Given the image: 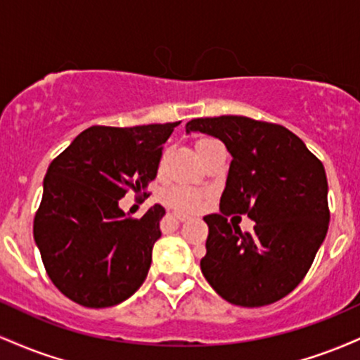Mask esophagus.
Segmentation results:
<instances>
[{
  "label": "esophagus",
  "instance_id": "34e87169",
  "mask_svg": "<svg viewBox=\"0 0 360 360\" xmlns=\"http://www.w3.org/2000/svg\"><path fill=\"white\" fill-rule=\"evenodd\" d=\"M172 214H174L176 220H179V221H188L189 218H191V217H189V214H186V213H179V212H174Z\"/></svg>",
  "mask_w": 360,
  "mask_h": 360
}]
</instances>
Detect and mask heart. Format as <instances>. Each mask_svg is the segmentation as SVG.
Here are the masks:
<instances>
[{
  "instance_id": "obj_1",
  "label": "heart",
  "mask_w": 360,
  "mask_h": 360,
  "mask_svg": "<svg viewBox=\"0 0 360 360\" xmlns=\"http://www.w3.org/2000/svg\"><path fill=\"white\" fill-rule=\"evenodd\" d=\"M206 142H212V139L198 140L196 150L201 146H205ZM160 200H162V203L171 206V208L183 210V212H193V210H196L201 205L203 198H201V193L198 189L191 188V186L176 184L164 188L162 193H160Z\"/></svg>"
}]
</instances>
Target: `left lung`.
Masks as SVG:
<instances>
[{
    "label": "left lung",
    "instance_id": "left-lung-1",
    "mask_svg": "<svg viewBox=\"0 0 360 360\" xmlns=\"http://www.w3.org/2000/svg\"><path fill=\"white\" fill-rule=\"evenodd\" d=\"M221 140L232 155L220 213L206 214L210 233L201 272L229 303L255 308L289 295L303 281L328 230L325 167L288 128L247 117L198 118L186 134ZM247 212L255 232L226 221Z\"/></svg>",
    "mask_w": 360,
    "mask_h": 360
}]
</instances>
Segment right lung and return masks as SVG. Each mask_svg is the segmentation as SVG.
Listing matches in <instances>:
<instances>
[{
	"mask_svg": "<svg viewBox=\"0 0 360 360\" xmlns=\"http://www.w3.org/2000/svg\"><path fill=\"white\" fill-rule=\"evenodd\" d=\"M177 125L89 127L51 162L34 238L49 278L69 300L108 308L146 281L166 210L154 205L131 220L118 203L128 189L147 191Z\"/></svg>",
	"mask_w": 360,
	"mask_h": 360,
	"instance_id": "1",
	"label": "right lung"
}]
</instances>
